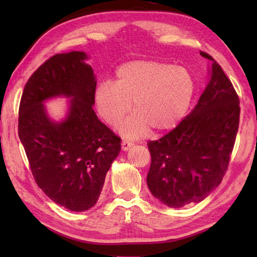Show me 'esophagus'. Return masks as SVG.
<instances>
[{
  "instance_id": "34e87169",
  "label": "esophagus",
  "mask_w": 257,
  "mask_h": 257,
  "mask_svg": "<svg viewBox=\"0 0 257 257\" xmlns=\"http://www.w3.org/2000/svg\"><path fill=\"white\" fill-rule=\"evenodd\" d=\"M133 146H134L133 143H132V142H129V141H127V139H123L122 143H121V147H122V150H123V151H128V150L132 149Z\"/></svg>"
}]
</instances>
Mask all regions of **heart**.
<instances>
[{"mask_svg":"<svg viewBox=\"0 0 257 257\" xmlns=\"http://www.w3.org/2000/svg\"><path fill=\"white\" fill-rule=\"evenodd\" d=\"M196 93V82L189 70L154 60L124 63L115 71V81L96 86L94 101L99 115L114 124L132 108L136 113L119 124L125 137H142L173 129L184 119Z\"/></svg>","mask_w":257,"mask_h":257,"instance_id":"b5f03b06","label":"heart"}]
</instances>
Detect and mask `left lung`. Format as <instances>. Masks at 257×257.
Instances as JSON below:
<instances>
[{
    "instance_id": "obj_1",
    "label": "left lung",
    "mask_w": 257,
    "mask_h": 257,
    "mask_svg": "<svg viewBox=\"0 0 257 257\" xmlns=\"http://www.w3.org/2000/svg\"><path fill=\"white\" fill-rule=\"evenodd\" d=\"M212 61L211 78L198 103L181 122L149 142L147 186L170 207L198 203L214 190L228 170L239 125V97L220 64Z\"/></svg>"
}]
</instances>
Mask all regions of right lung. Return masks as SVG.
I'll use <instances>...</instances> for the list:
<instances>
[{
	"label": "right lung",
	"mask_w": 257,
	"mask_h": 257,
	"mask_svg": "<svg viewBox=\"0 0 257 257\" xmlns=\"http://www.w3.org/2000/svg\"><path fill=\"white\" fill-rule=\"evenodd\" d=\"M84 52L55 54L26 84L19 106L18 134L38 187L73 212L96 204L106 172L121 150V138L93 110L96 79ZM70 97L62 123L47 116L42 102Z\"/></svg>",
	"instance_id": "obj_1"
}]
</instances>
